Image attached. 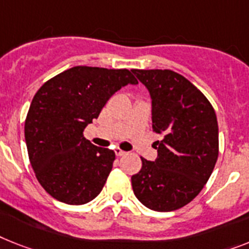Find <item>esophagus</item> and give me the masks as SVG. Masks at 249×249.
<instances>
[{
	"mask_svg": "<svg viewBox=\"0 0 249 249\" xmlns=\"http://www.w3.org/2000/svg\"><path fill=\"white\" fill-rule=\"evenodd\" d=\"M114 153H116L117 157H123V155L126 154V151H123V150H121V149H118V147H117V149L114 150Z\"/></svg>",
	"mask_w": 249,
	"mask_h": 249,
	"instance_id": "obj_1",
	"label": "esophagus"
}]
</instances>
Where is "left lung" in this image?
I'll return each instance as SVG.
<instances>
[{
  "label": "left lung",
  "mask_w": 249,
  "mask_h": 249,
  "mask_svg": "<svg viewBox=\"0 0 249 249\" xmlns=\"http://www.w3.org/2000/svg\"><path fill=\"white\" fill-rule=\"evenodd\" d=\"M151 98L158 157L143 159L131 177L133 194L143 206L166 213L183 207L200 194L219 155L215 110L194 84L170 70H132Z\"/></svg>",
  "instance_id": "obj_1"
}]
</instances>
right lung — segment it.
Instances as JSON below:
<instances>
[{"label": "right lung", "mask_w": 249, "mask_h": 249, "mask_svg": "<svg viewBox=\"0 0 249 249\" xmlns=\"http://www.w3.org/2000/svg\"><path fill=\"white\" fill-rule=\"evenodd\" d=\"M126 85H137L128 70L76 66L36 91L26 116L25 142L36 179L53 198L84 205L100 194L116 154L92 145L83 132Z\"/></svg>", "instance_id": "obj_1"}]
</instances>
